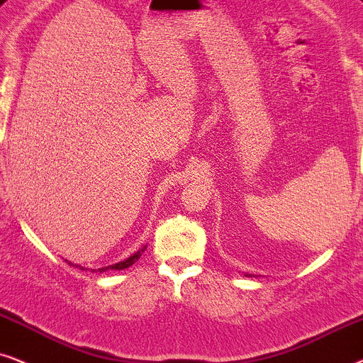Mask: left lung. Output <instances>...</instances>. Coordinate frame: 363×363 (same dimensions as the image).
Returning a JSON list of instances; mask_svg holds the SVG:
<instances>
[{
    "instance_id": "obj_1",
    "label": "left lung",
    "mask_w": 363,
    "mask_h": 363,
    "mask_svg": "<svg viewBox=\"0 0 363 363\" xmlns=\"http://www.w3.org/2000/svg\"><path fill=\"white\" fill-rule=\"evenodd\" d=\"M245 275H247V274H245Z\"/></svg>"
}]
</instances>
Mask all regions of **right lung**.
<instances>
[{
    "label": "right lung",
    "mask_w": 363,
    "mask_h": 363,
    "mask_svg": "<svg viewBox=\"0 0 363 363\" xmlns=\"http://www.w3.org/2000/svg\"><path fill=\"white\" fill-rule=\"evenodd\" d=\"M144 250H146V245H143L141 249L138 250V252H134L131 257H128V259H124V260H121V262H118V264H113V265H108V267H103V269H98L99 272H106V270H123V269H128L129 265H133L134 262H136V260H139V257H141V255L144 254ZM71 264V262H69ZM72 265V264H71ZM76 267H79V265H76ZM93 272H94V269H93Z\"/></svg>",
    "instance_id": "1"
}]
</instances>
